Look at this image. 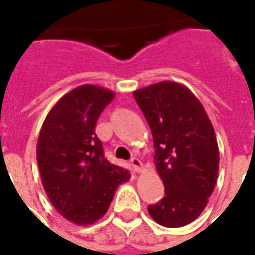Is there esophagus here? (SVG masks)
<instances>
[{
	"instance_id": "1",
	"label": "esophagus",
	"mask_w": 255,
	"mask_h": 255,
	"mask_svg": "<svg viewBox=\"0 0 255 255\" xmlns=\"http://www.w3.org/2000/svg\"><path fill=\"white\" fill-rule=\"evenodd\" d=\"M130 163H132V167L134 171L140 173V171L143 170V163L140 159H137V157H133L132 160H130Z\"/></svg>"
}]
</instances>
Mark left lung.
<instances>
[{
    "instance_id": "8db88e82",
    "label": "left lung",
    "mask_w": 255,
    "mask_h": 255,
    "mask_svg": "<svg viewBox=\"0 0 255 255\" xmlns=\"http://www.w3.org/2000/svg\"><path fill=\"white\" fill-rule=\"evenodd\" d=\"M133 96L150 126L164 197L147 210L164 227H183L206 209L219 174V144L201 102L184 85L163 81Z\"/></svg>"
}]
</instances>
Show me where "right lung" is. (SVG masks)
Segmentation results:
<instances>
[{"label":"right lung","instance_id":"add662e5","mask_svg":"<svg viewBox=\"0 0 255 255\" xmlns=\"http://www.w3.org/2000/svg\"><path fill=\"white\" fill-rule=\"evenodd\" d=\"M115 92L81 85L64 95L45 118L36 160L45 193L56 211L78 226L102 219L119 184L130 173L108 162L95 126Z\"/></svg>","mask_w":255,"mask_h":255}]
</instances>
